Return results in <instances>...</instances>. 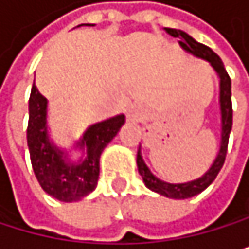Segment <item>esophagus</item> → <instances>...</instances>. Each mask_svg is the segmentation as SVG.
<instances>
[{
  "mask_svg": "<svg viewBox=\"0 0 249 249\" xmlns=\"http://www.w3.org/2000/svg\"><path fill=\"white\" fill-rule=\"evenodd\" d=\"M143 116H145V112H143V109L139 106V104H134V106H131L128 109V112H127V121L131 122V124L142 122Z\"/></svg>",
  "mask_w": 249,
  "mask_h": 249,
  "instance_id": "34e87169",
  "label": "esophagus"
}]
</instances>
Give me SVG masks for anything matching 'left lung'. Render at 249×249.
I'll return each instance as SVG.
<instances>
[{
    "instance_id": "left-lung-1",
    "label": "left lung",
    "mask_w": 249,
    "mask_h": 249,
    "mask_svg": "<svg viewBox=\"0 0 249 249\" xmlns=\"http://www.w3.org/2000/svg\"><path fill=\"white\" fill-rule=\"evenodd\" d=\"M166 33L170 34L172 37H178L179 38V46L182 49L203 61H208L211 64V67L215 70L218 79H219V112H221V142H219V149L216 152V157L213 160V162L211 164V167L205 172V175H202L200 178L190 180V182H184V184H170L166 182V180L158 179L151 170L149 167L145 164L142 157V151L139 146L137 151V170L143 179L145 185L169 198H176V200H182V198H190L194 197L197 194H200L203 190H206L216 178V175L221 170L224 160H226V154H227V145H229V136L231 131V124H233V110H231V80L224 69V64L211 47L196 41L191 36H188L187 33L180 31V30H173V28H166Z\"/></svg>"
}]
</instances>
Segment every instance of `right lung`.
<instances>
[{
    "label": "right lung",
    "instance_id": "add662e5",
    "mask_svg": "<svg viewBox=\"0 0 249 249\" xmlns=\"http://www.w3.org/2000/svg\"><path fill=\"white\" fill-rule=\"evenodd\" d=\"M89 25V23H82ZM80 26V25H79ZM94 26V25H92ZM26 142L31 164L41 188L56 200L71 203L91 194L100 176V157L125 122L122 113L89 125L74 143L79 160H70L69 149L59 148L47 128V100L33 85Z\"/></svg>",
    "mask_w": 249,
    "mask_h": 249
}]
</instances>
